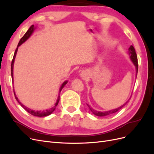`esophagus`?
<instances>
[{"instance_id": "obj_1", "label": "esophagus", "mask_w": 154, "mask_h": 154, "mask_svg": "<svg viewBox=\"0 0 154 154\" xmlns=\"http://www.w3.org/2000/svg\"><path fill=\"white\" fill-rule=\"evenodd\" d=\"M80 77H81L82 79H83V80H85V79H87V78H88V74H87V73L86 72H85V71L82 72L80 73Z\"/></svg>"}]
</instances>
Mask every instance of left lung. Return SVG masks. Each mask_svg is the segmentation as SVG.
I'll use <instances>...</instances> for the list:
<instances>
[{
    "label": "left lung",
    "instance_id": "left-lung-1",
    "mask_svg": "<svg viewBox=\"0 0 154 154\" xmlns=\"http://www.w3.org/2000/svg\"><path fill=\"white\" fill-rule=\"evenodd\" d=\"M128 54L129 55L130 59L132 61V62L133 63V64L134 65L135 67H136V78H137V71H138V63H137V54H136V51H135V49L133 47V45H130V48H128ZM130 97L128 100V101H127V102H126V103H125L123 105H122L121 106L118 107V108H116V109L110 110H108V111H105V112H101V111L96 110L94 109H93L92 108H91L90 106L88 105V104H87V105L88 106V108H89V109L91 110V111L94 115H96L97 116H100V117H103V116H108V115H110V114L117 112L118 111H119L121 109H122L123 107L128 103V102L129 101V100H130Z\"/></svg>",
    "mask_w": 154,
    "mask_h": 154
}]
</instances>
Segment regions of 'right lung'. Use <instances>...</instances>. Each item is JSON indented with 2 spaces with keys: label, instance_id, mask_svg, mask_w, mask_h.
<instances>
[{
  "label": "right lung",
  "instance_id": "right-lung-1",
  "mask_svg": "<svg viewBox=\"0 0 154 154\" xmlns=\"http://www.w3.org/2000/svg\"><path fill=\"white\" fill-rule=\"evenodd\" d=\"M36 28V27L34 26V25H32L30 27L29 29L27 30V31L26 32L25 35L23 36L22 37V38L20 39V40L19 41V43H18V45H17V48L15 50V54H14V56H13V60H12V62H11V77H12V80H13V66H14V62H15V57H16V55H17V51H18V48H19V46H20L22 44H24L25 42L28 39L29 37L32 35V34L33 33L34 31L35 30V29ZM67 81H65L63 82V83L62 84V85L60 86V88H59V94H58V99L57 100V102H56V103L54 104V105L51 107V109H47V110H34L32 109H31L29 108H28V107L26 106L25 105H23L20 101H19V100H18V97L16 96V94L15 92V91H14V94H15V98L17 100V101L19 103V104L24 108L27 112H29V114H31V115L34 116H38V117H45V116H49L50 114H52L53 112L54 111V110L56 109V107L57 106L58 104V102L60 101V92H61L62 89L63 88V87L66 85L67 84Z\"/></svg>",
  "mask_w": 154,
  "mask_h": 154
}]
</instances>
